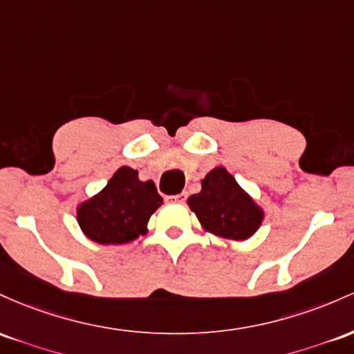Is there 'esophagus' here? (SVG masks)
<instances>
[{
    "label": "esophagus",
    "mask_w": 354,
    "mask_h": 354,
    "mask_svg": "<svg viewBox=\"0 0 354 354\" xmlns=\"http://www.w3.org/2000/svg\"><path fill=\"white\" fill-rule=\"evenodd\" d=\"M170 198H172L174 202H178V204H184L185 198H187V194L182 192V194H177V196H172Z\"/></svg>",
    "instance_id": "esophagus-1"
}]
</instances>
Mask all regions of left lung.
Returning <instances> with one entry per match:
<instances>
[{
    "instance_id": "1",
    "label": "left lung",
    "mask_w": 354,
    "mask_h": 354,
    "mask_svg": "<svg viewBox=\"0 0 354 354\" xmlns=\"http://www.w3.org/2000/svg\"><path fill=\"white\" fill-rule=\"evenodd\" d=\"M189 207L209 232L244 241L259 229L263 210L239 187L224 167H216L202 180V190L187 198Z\"/></svg>"
}]
</instances>
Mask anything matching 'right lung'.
I'll list each match as a JSON object with an SVG mask.
<instances>
[{"instance_id": "right-lung-1", "label": "right lung", "mask_w": 354, "mask_h": 354, "mask_svg": "<svg viewBox=\"0 0 354 354\" xmlns=\"http://www.w3.org/2000/svg\"><path fill=\"white\" fill-rule=\"evenodd\" d=\"M160 204L152 180H138L137 170L120 167L100 194L78 207V224L98 244H124L145 234L147 222Z\"/></svg>"}]
</instances>
